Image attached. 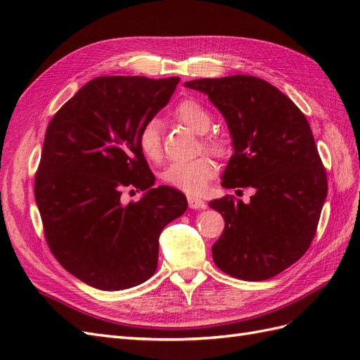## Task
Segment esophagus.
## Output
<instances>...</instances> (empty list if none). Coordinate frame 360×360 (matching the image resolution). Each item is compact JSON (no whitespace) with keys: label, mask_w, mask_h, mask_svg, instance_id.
I'll return each instance as SVG.
<instances>
[{"label":"esophagus","mask_w":360,"mask_h":360,"mask_svg":"<svg viewBox=\"0 0 360 360\" xmlns=\"http://www.w3.org/2000/svg\"><path fill=\"white\" fill-rule=\"evenodd\" d=\"M187 200H188V207L191 210H200V208H205L207 207L205 202L202 200L200 198H198V196H188Z\"/></svg>","instance_id":"34e87169"}]
</instances>
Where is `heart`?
I'll list each match as a JSON object with an SVG mask.
<instances>
[{
	"label": "heart",
	"instance_id": "1",
	"mask_svg": "<svg viewBox=\"0 0 360 360\" xmlns=\"http://www.w3.org/2000/svg\"><path fill=\"white\" fill-rule=\"evenodd\" d=\"M173 117L191 129L195 134L204 135L210 131L213 124V118L195 98H184L173 109ZM138 147L146 160L160 161L162 155L161 146V126L158 120H149L146 122L136 136ZM202 149L205 152L222 156L226 152V147L222 141L216 138H202ZM216 165L208 156H199L191 161H174L169 164L161 173V179L165 186L173 187L181 191L190 193V195H199L204 191L210 181L214 178Z\"/></svg>",
	"mask_w": 360,
	"mask_h": 360
}]
</instances>
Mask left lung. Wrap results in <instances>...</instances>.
Returning a JSON list of instances; mask_svg holds the SVG:
<instances>
[{
	"label": "left lung",
	"mask_w": 360,
	"mask_h": 360,
	"mask_svg": "<svg viewBox=\"0 0 360 360\" xmlns=\"http://www.w3.org/2000/svg\"><path fill=\"white\" fill-rule=\"evenodd\" d=\"M184 85L208 96L231 134L234 153L222 187L255 190L250 204L233 196L208 204L225 219L211 248L213 260L236 278H272L306 254L327 198V174L307 118L280 89L255 76Z\"/></svg>",
	"instance_id": "8db88e82"
}]
</instances>
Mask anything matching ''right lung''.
<instances>
[{
    "mask_svg": "<svg viewBox=\"0 0 360 360\" xmlns=\"http://www.w3.org/2000/svg\"><path fill=\"white\" fill-rule=\"evenodd\" d=\"M179 77L103 76L82 86L45 132L34 198L53 255L100 290L149 280L164 226L182 216L187 198L152 188L155 176L138 147L141 126L169 103ZM146 189L123 205L124 188Z\"/></svg>",
    "mask_w": 360,
    "mask_h": 360,
    "instance_id": "obj_1",
    "label": "right lung"
}]
</instances>
